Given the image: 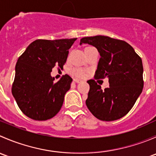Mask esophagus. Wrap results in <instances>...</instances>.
I'll list each match as a JSON object with an SVG mask.
<instances>
[{
    "mask_svg": "<svg viewBox=\"0 0 156 156\" xmlns=\"http://www.w3.org/2000/svg\"><path fill=\"white\" fill-rule=\"evenodd\" d=\"M74 81H75V82H76V83H78V84H79V83H81L82 82V80H81V79H78V78H75V79H74Z\"/></svg>",
    "mask_w": 156,
    "mask_h": 156,
    "instance_id": "1",
    "label": "esophagus"
}]
</instances>
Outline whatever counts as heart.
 Listing matches in <instances>:
<instances>
[{
	"instance_id": "1",
	"label": "heart",
	"mask_w": 156,
	"mask_h": 156,
	"mask_svg": "<svg viewBox=\"0 0 156 156\" xmlns=\"http://www.w3.org/2000/svg\"><path fill=\"white\" fill-rule=\"evenodd\" d=\"M71 73L73 75H75L77 77H81V78H83V77L85 76V72H84V71L79 68L72 69H71Z\"/></svg>"
}]
</instances>
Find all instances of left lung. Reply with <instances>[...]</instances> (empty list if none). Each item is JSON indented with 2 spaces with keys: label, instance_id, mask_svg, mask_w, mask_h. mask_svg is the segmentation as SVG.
<instances>
[{
  "label": "left lung",
  "instance_id": "left-lung-1",
  "mask_svg": "<svg viewBox=\"0 0 156 156\" xmlns=\"http://www.w3.org/2000/svg\"><path fill=\"white\" fill-rule=\"evenodd\" d=\"M83 44L94 46L100 53L96 78H108L109 87L101 89L89 80L88 109L97 119L106 122L121 119L131 109L144 88L141 58L129 44L107 36L83 37Z\"/></svg>",
  "mask_w": 156,
  "mask_h": 156
}]
</instances>
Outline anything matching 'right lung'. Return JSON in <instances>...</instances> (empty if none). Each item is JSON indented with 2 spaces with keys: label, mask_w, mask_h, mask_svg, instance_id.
I'll use <instances>...</instances> for the list:
<instances>
[{
  "label": "right lung",
  "mask_w": 156,
  "mask_h": 156,
  "mask_svg": "<svg viewBox=\"0 0 156 156\" xmlns=\"http://www.w3.org/2000/svg\"><path fill=\"white\" fill-rule=\"evenodd\" d=\"M77 38L36 40L19 57L12 94L26 116L45 121L60 110L72 78L68 75L55 82L50 72L55 66L63 67L69 50Z\"/></svg>",
  "instance_id": "add662e5"
}]
</instances>
